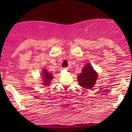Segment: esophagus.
Segmentation results:
<instances>
[{
  "label": "esophagus",
  "mask_w": 132,
  "mask_h": 132,
  "mask_svg": "<svg viewBox=\"0 0 132 132\" xmlns=\"http://www.w3.org/2000/svg\"><path fill=\"white\" fill-rule=\"evenodd\" d=\"M64 70H65V71H68L69 69L68 68H65V69H64Z\"/></svg>",
  "instance_id": "esophagus-1"
}]
</instances>
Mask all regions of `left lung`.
<instances>
[{"label": "left lung", "instance_id": "1", "mask_svg": "<svg viewBox=\"0 0 132 132\" xmlns=\"http://www.w3.org/2000/svg\"><path fill=\"white\" fill-rule=\"evenodd\" d=\"M98 77V72L94 69L90 63H87L78 75L77 80L79 85L83 88L91 89L96 84Z\"/></svg>", "mask_w": 132, "mask_h": 132}]
</instances>
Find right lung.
Segmentation results:
<instances>
[{"instance_id":"right-lung-1","label":"right lung","mask_w":132,"mask_h":132,"mask_svg":"<svg viewBox=\"0 0 132 132\" xmlns=\"http://www.w3.org/2000/svg\"><path fill=\"white\" fill-rule=\"evenodd\" d=\"M40 78L41 79V84L43 87L50 86L54 78V75L51 74L48 69H43L41 70V74H40Z\"/></svg>"}]
</instances>
